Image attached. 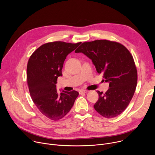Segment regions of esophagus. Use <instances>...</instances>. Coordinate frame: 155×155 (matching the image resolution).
<instances>
[{
    "label": "esophagus",
    "mask_w": 155,
    "mask_h": 155,
    "mask_svg": "<svg viewBox=\"0 0 155 155\" xmlns=\"http://www.w3.org/2000/svg\"><path fill=\"white\" fill-rule=\"evenodd\" d=\"M88 91H89L86 90H80V91H79V93H80V94H81V93H87Z\"/></svg>",
    "instance_id": "esophagus-1"
}]
</instances>
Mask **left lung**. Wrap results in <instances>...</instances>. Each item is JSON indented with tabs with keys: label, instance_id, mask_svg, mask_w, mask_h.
I'll return each instance as SVG.
<instances>
[{
	"label": "left lung",
	"instance_id": "left-lung-1",
	"mask_svg": "<svg viewBox=\"0 0 155 155\" xmlns=\"http://www.w3.org/2000/svg\"><path fill=\"white\" fill-rule=\"evenodd\" d=\"M75 52L91 59L97 72L109 83L105 93L97 91L94 109L107 118L120 115L133 97L137 82L136 67L129 50L119 43L97 40L83 43Z\"/></svg>",
	"mask_w": 155,
	"mask_h": 155
}]
</instances>
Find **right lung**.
<instances>
[{
  "mask_svg": "<svg viewBox=\"0 0 155 155\" xmlns=\"http://www.w3.org/2000/svg\"><path fill=\"white\" fill-rule=\"evenodd\" d=\"M80 43L54 41L43 44L29 59L27 79L31 98L39 111L50 120L58 121L64 117L79 94L76 91L58 93L56 84L58 77L62 75L66 57Z\"/></svg>",
  "mask_w": 155,
  "mask_h": 155,
  "instance_id": "1",
  "label": "right lung"
}]
</instances>
